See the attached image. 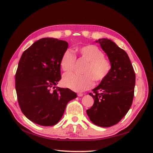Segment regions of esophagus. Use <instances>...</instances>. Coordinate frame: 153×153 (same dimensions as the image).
Masks as SVG:
<instances>
[{
	"label": "esophagus",
	"mask_w": 153,
	"mask_h": 153,
	"mask_svg": "<svg viewBox=\"0 0 153 153\" xmlns=\"http://www.w3.org/2000/svg\"><path fill=\"white\" fill-rule=\"evenodd\" d=\"M83 95V94H82V93H78V94H77V96H78V97H82Z\"/></svg>",
	"instance_id": "1"
}]
</instances>
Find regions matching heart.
<instances>
[{"label":"heart","mask_w":153,"mask_h":153,"mask_svg":"<svg viewBox=\"0 0 153 153\" xmlns=\"http://www.w3.org/2000/svg\"><path fill=\"white\" fill-rule=\"evenodd\" d=\"M80 59L87 62L83 70V75L67 74L63 77L65 87L76 92H82L90 88L96 83H100L107 77L111 70V63L104 56V53L95 45H87L77 49ZM76 56L71 49H66L60 59V66L65 72L73 71Z\"/></svg>","instance_id":"obj_1"}]
</instances>
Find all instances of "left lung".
Wrapping results in <instances>:
<instances>
[{"label":"left lung","mask_w":153,"mask_h":153,"mask_svg":"<svg viewBox=\"0 0 153 153\" xmlns=\"http://www.w3.org/2000/svg\"><path fill=\"white\" fill-rule=\"evenodd\" d=\"M97 42L107 54L112 67L109 76L88 94L94 102L87 113L94 125L109 127L118 123L132 105L136 74L125 51L107 38Z\"/></svg>","instance_id":"1"}]
</instances>
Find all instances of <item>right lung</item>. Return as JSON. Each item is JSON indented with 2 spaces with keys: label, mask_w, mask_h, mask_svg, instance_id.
<instances>
[{
  "label": "right lung",
  "mask_w": 153,
  "mask_h": 153,
  "mask_svg": "<svg viewBox=\"0 0 153 153\" xmlns=\"http://www.w3.org/2000/svg\"><path fill=\"white\" fill-rule=\"evenodd\" d=\"M68 42L40 39L25 51L16 73V90L21 111L39 125H56L68 102L77 97L69 88L55 87L61 79L60 59Z\"/></svg>",
  "instance_id": "1"
}]
</instances>
